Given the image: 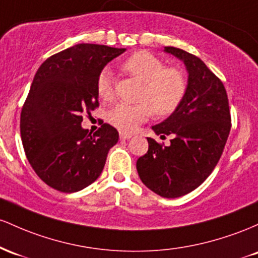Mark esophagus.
<instances>
[{"instance_id":"1","label":"esophagus","mask_w":258,"mask_h":258,"mask_svg":"<svg viewBox=\"0 0 258 258\" xmlns=\"http://www.w3.org/2000/svg\"><path fill=\"white\" fill-rule=\"evenodd\" d=\"M119 138L120 140H128V139L132 138V134H128V133H119Z\"/></svg>"}]
</instances>
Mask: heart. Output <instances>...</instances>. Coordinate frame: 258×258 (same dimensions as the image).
Listing matches in <instances>:
<instances>
[{
  "instance_id": "obj_1",
  "label": "heart",
  "mask_w": 258,
  "mask_h": 258,
  "mask_svg": "<svg viewBox=\"0 0 258 258\" xmlns=\"http://www.w3.org/2000/svg\"><path fill=\"white\" fill-rule=\"evenodd\" d=\"M121 68L144 83L140 101L137 105L117 103L107 112V120L121 132H132L155 113L160 117L172 114L178 108L186 91V79L179 69L166 68L155 54L140 51L121 63ZM97 94L102 100L113 97V80L109 69L98 74Z\"/></svg>"
}]
</instances>
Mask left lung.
Here are the masks:
<instances>
[{
    "mask_svg": "<svg viewBox=\"0 0 258 258\" xmlns=\"http://www.w3.org/2000/svg\"><path fill=\"white\" fill-rule=\"evenodd\" d=\"M164 52L184 63L186 91L167 119L152 126L157 135H172L169 146L147 138L149 150L137 162L141 181L162 198L191 192L212 173L230 132L224 85L199 57L167 46Z\"/></svg>",
    "mask_w": 258,
    "mask_h": 258,
    "instance_id": "obj_1",
    "label": "left lung"
}]
</instances>
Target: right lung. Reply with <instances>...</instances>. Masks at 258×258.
<instances>
[{
    "label": "right lung",
    "mask_w": 258,
    "mask_h": 258,
    "mask_svg": "<svg viewBox=\"0 0 258 258\" xmlns=\"http://www.w3.org/2000/svg\"><path fill=\"white\" fill-rule=\"evenodd\" d=\"M125 48L79 43L53 54L37 69L20 114L25 155L42 181L60 192H77L102 173L119 134L102 124L91 135L83 112L98 106L97 78Z\"/></svg>",
    "instance_id": "1"
}]
</instances>
